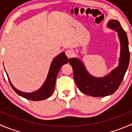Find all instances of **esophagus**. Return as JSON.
Instances as JSON below:
<instances>
[{"label": "esophagus", "instance_id": "obj_1", "mask_svg": "<svg viewBox=\"0 0 132 132\" xmlns=\"http://www.w3.org/2000/svg\"><path fill=\"white\" fill-rule=\"evenodd\" d=\"M66 55L68 57L70 58L73 56V52L71 50H68L66 51Z\"/></svg>", "mask_w": 132, "mask_h": 132}]
</instances>
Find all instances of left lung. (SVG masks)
Here are the masks:
<instances>
[{
	"label": "left lung",
	"mask_w": 132,
	"mask_h": 132,
	"mask_svg": "<svg viewBox=\"0 0 132 132\" xmlns=\"http://www.w3.org/2000/svg\"><path fill=\"white\" fill-rule=\"evenodd\" d=\"M107 26L118 32L121 45L119 64L110 73L103 77H95L87 71L84 62L79 59H69L77 87L82 93L91 96L104 97L115 93L123 80L130 62L128 40L126 32L116 20H109Z\"/></svg>",
	"instance_id": "left-lung-1"
}]
</instances>
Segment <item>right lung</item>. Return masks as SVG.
Masks as SVG:
<instances>
[{
    "instance_id": "add662e5",
    "label": "right lung",
    "mask_w": 132,
    "mask_h": 132,
    "mask_svg": "<svg viewBox=\"0 0 132 132\" xmlns=\"http://www.w3.org/2000/svg\"><path fill=\"white\" fill-rule=\"evenodd\" d=\"M68 62V59L64 52H62L61 54H59L57 56L55 57L52 61L47 77L43 84L39 89L32 93H25V92H22L17 89L16 87H14L13 84L11 82L8 74L6 71V73L11 87L18 95L29 100L41 101L49 98L54 93V89H55L56 78L60 68L62 65L67 64Z\"/></svg>"
}]
</instances>
